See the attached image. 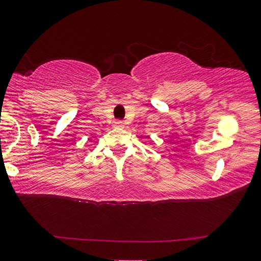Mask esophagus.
<instances>
[{
  "label": "esophagus",
  "instance_id": "1",
  "mask_svg": "<svg viewBox=\"0 0 261 261\" xmlns=\"http://www.w3.org/2000/svg\"><path fill=\"white\" fill-rule=\"evenodd\" d=\"M124 125H125V124H124V122L123 120H115V123H114V126H116V127H124Z\"/></svg>",
  "mask_w": 261,
  "mask_h": 261
}]
</instances>
